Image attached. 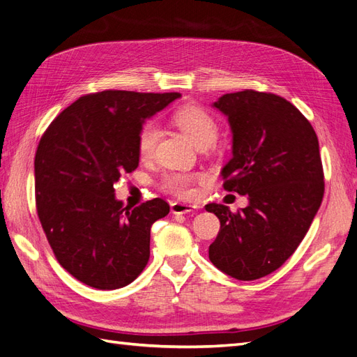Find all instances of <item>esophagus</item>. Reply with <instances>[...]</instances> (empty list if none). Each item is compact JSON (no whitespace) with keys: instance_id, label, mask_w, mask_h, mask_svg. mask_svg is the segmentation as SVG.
<instances>
[{"instance_id":"34e87169","label":"esophagus","mask_w":357,"mask_h":357,"mask_svg":"<svg viewBox=\"0 0 357 357\" xmlns=\"http://www.w3.org/2000/svg\"><path fill=\"white\" fill-rule=\"evenodd\" d=\"M197 208H198L197 205L180 202V201H176V202L171 204V213L172 214H188V213H192L193 210H197Z\"/></svg>"}]
</instances>
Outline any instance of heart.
Here are the masks:
<instances>
[{"mask_svg": "<svg viewBox=\"0 0 357 357\" xmlns=\"http://www.w3.org/2000/svg\"><path fill=\"white\" fill-rule=\"evenodd\" d=\"M172 121L185 132L195 147L211 146L219 135V126L214 117L198 105H185L172 113ZM160 137L159 125L153 121L146 122L137 137V149L143 159L152 158ZM198 176L190 172H169L162 180V188L180 198L193 195V185Z\"/></svg>", "mask_w": 357, "mask_h": 357, "instance_id": "1", "label": "heart"}]
</instances>
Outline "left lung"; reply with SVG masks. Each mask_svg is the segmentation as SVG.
Instances as JSON below:
<instances>
[{"label": "left lung", "mask_w": 357, "mask_h": 357, "mask_svg": "<svg viewBox=\"0 0 357 357\" xmlns=\"http://www.w3.org/2000/svg\"><path fill=\"white\" fill-rule=\"evenodd\" d=\"M213 107L228 117L232 132L223 188L245 195L248 205L238 213L205 205L220 220L208 257L226 275L250 282L294 255L320 208L325 183L319 139L304 114L274 93H226Z\"/></svg>", "instance_id": "left-lung-1"}]
</instances>
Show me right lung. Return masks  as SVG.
<instances>
[{"mask_svg":"<svg viewBox=\"0 0 357 357\" xmlns=\"http://www.w3.org/2000/svg\"><path fill=\"white\" fill-rule=\"evenodd\" d=\"M180 93L102 91L82 96L50 123L36 153L37 213L63 269L100 290L132 283L150 257V228L169 213L155 198L131 208L114 183L138 167L146 119Z\"/></svg>","mask_w":357,"mask_h":357,"instance_id":"obj_1","label":"right lung"}]
</instances>
